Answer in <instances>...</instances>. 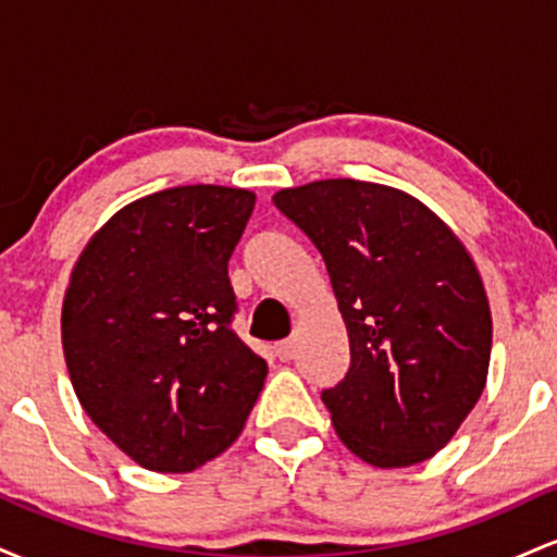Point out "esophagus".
Here are the masks:
<instances>
[{"instance_id": "34e87169", "label": "esophagus", "mask_w": 557, "mask_h": 557, "mask_svg": "<svg viewBox=\"0 0 557 557\" xmlns=\"http://www.w3.org/2000/svg\"><path fill=\"white\" fill-rule=\"evenodd\" d=\"M296 341H283V343H277L274 345V356H277L280 361H290L293 356H296Z\"/></svg>"}]
</instances>
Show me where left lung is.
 I'll use <instances>...</instances> for the list:
<instances>
[{"label":"left lung","instance_id":"left-lung-1","mask_svg":"<svg viewBox=\"0 0 557 557\" xmlns=\"http://www.w3.org/2000/svg\"><path fill=\"white\" fill-rule=\"evenodd\" d=\"M327 267L350 367L322 389L337 434L380 469L432 458L487 382L482 280L424 203L380 183L317 181L272 196Z\"/></svg>","mask_w":557,"mask_h":557}]
</instances>
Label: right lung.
<instances>
[{
	"label": "right lung",
	"instance_id": "add662e5",
	"mask_svg": "<svg viewBox=\"0 0 557 557\" xmlns=\"http://www.w3.org/2000/svg\"><path fill=\"white\" fill-rule=\"evenodd\" d=\"M257 196L181 185L127 203L75 264L62 348L83 411L133 461L183 474L235 443L267 361L233 332L227 261Z\"/></svg>",
	"mask_w": 557,
	"mask_h": 557
}]
</instances>
